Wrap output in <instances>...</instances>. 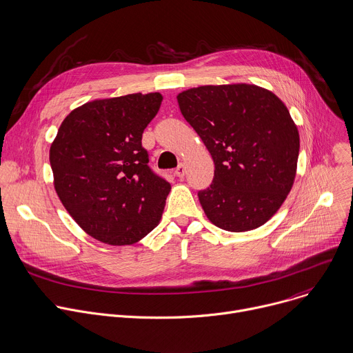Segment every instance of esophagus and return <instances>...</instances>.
<instances>
[{
  "instance_id": "1",
  "label": "esophagus",
  "mask_w": 353,
  "mask_h": 353,
  "mask_svg": "<svg viewBox=\"0 0 353 353\" xmlns=\"http://www.w3.org/2000/svg\"><path fill=\"white\" fill-rule=\"evenodd\" d=\"M185 174H186V167H185L183 163H181V164L176 167V170H175V175L179 176V178H182V176H185Z\"/></svg>"
}]
</instances>
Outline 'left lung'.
Instances as JSON below:
<instances>
[{"instance_id": "1", "label": "left lung", "mask_w": 353, "mask_h": 353, "mask_svg": "<svg viewBox=\"0 0 353 353\" xmlns=\"http://www.w3.org/2000/svg\"><path fill=\"white\" fill-rule=\"evenodd\" d=\"M176 100L214 161L213 183L197 193L207 219L230 232L265 224L296 176L299 132L287 105L249 83L192 88Z\"/></svg>"}]
</instances>
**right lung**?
<instances>
[{"label":"right lung","mask_w":353,"mask_h":353,"mask_svg":"<svg viewBox=\"0 0 353 353\" xmlns=\"http://www.w3.org/2000/svg\"><path fill=\"white\" fill-rule=\"evenodd\" d=\"M160 93L89 101L62 121L50 148L55 192L77 224L112 246L133 245L160 223L171 185L149 168L145 128Z\"/></svg>","instance_id":"right-lung-1"}]
</instances>
